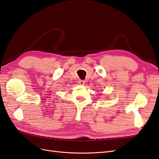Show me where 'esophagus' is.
Instances as JSON below:
<instances>
[{
  "mask_svg": "<svg viewBox=\"0 0 159 159\" xmlns=\"http://www.w3.org/2000/svg\"><path fill=\"white\" fill-rule=\"evenodd\" d=\"M79 84H80V85H84L85 84V81L84 80H80L79 81Z\"/></svg>",
  "mask_w": 159,
  "mask_h": 159,
  "instance_id": "obj_1",
  "label": "esophagus"
}]
</instances>
